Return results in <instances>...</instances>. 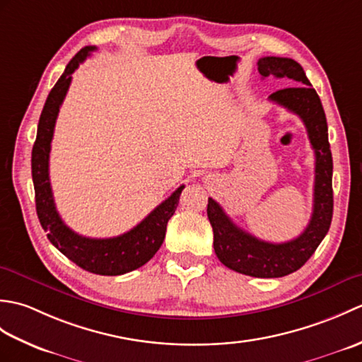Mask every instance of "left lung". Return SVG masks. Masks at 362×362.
<instances>
[{"instance_id":"left-lung-1","label":"left lung","mask_w":362,"mask_h":362,"mask_svg":"<svg viewBox=\"0 0 362 362\" xmlns=\"http://www.w3.org/2000/svg\"><path fill=\"white\" fill-rule=\"evenodd\" d=\"M261 78H284L296 86L276 90L269 101L296 113L303 121L310 143L316 156L314 204L310 224L303 233L288 243L261 241L235 226L222 206L209 199L206 214L214 235V252L224 266L235 272L276 279L302 267L329 230L333 218V158L328 143V126L320 98L313 88L303 68L288 57H261L258 60Z\"/></svg>"}]
</instances>
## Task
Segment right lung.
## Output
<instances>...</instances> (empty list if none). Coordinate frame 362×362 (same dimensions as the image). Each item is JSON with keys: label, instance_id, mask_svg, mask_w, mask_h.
Returning <instances> with one entry per match:
<instances>
[{"label": "right lung", "instance_id": "1", "mask_svg": "<svg viewBox=\"0 0 362 362\" xmlns=\"http://www.w3.org/2000/svg\"><path fill=\"white\" fill-rule=\"evenodd\" d=\"M95 49L96 46H86L76 54L46 98L40 119H38L37 138L33 148V160H30L35 189V210L48 240L68 259L91 274L122 275L141 267L156 255L160 245L163 244L168 221L171 219L179 205L182 189L185 185L177 188L136 227L119 236L103 238V240L81 236L66 227L62 218L59 216L49 182V152L54 126H56L60 105L70 88L71 74Z\"/></svg>", "mask_w": 362, "mask_h": 362}]
</instances>
